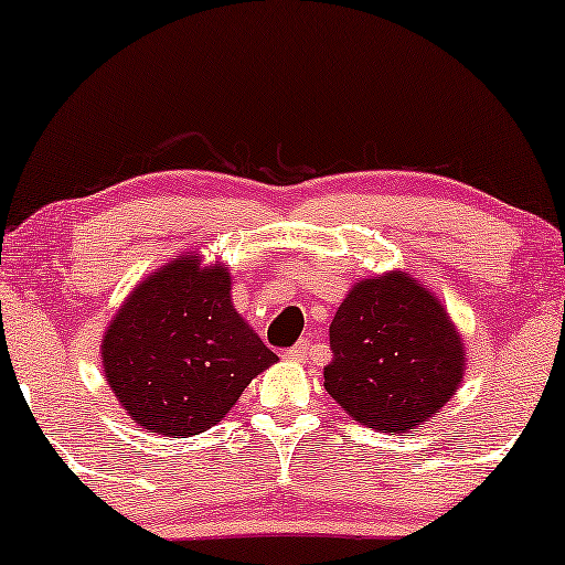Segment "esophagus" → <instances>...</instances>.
<instances>
[{
	"mask_svg": "<svg viewBox=\"0 0 565 565\" xmlns=\"http://www.w3.org/2000/svg\"><path fill=\"white\" fill-rule=\"evenodd\" d=\"M311 342H308V339H300V342L296 344V347H290L288 352H285V358H288L290 362H303V360H308V354H311Z\"/></svg>",
	"mask_w": 565,
	"mask_h": 565,
	"instance_id": "obj_1",
	"label": "esophagus"
}]
</instances>
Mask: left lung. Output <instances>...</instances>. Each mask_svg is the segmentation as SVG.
<instances>
[{
  "label": "left lung",
  "instance_id": "1",
  "mask_svg": "<svg viewBox=\"0 0 565 565\" xmlns=\"http://www.w3.org/2000/svg\"><path fill=\"white\" fill-rule=\"evenodd\" d=\"M329 344V396L365 427L396 435L431 419L466 365L443 303L401 273L354 285L331 321Z\"/></svg>",
  "mask_w": 565,
  "mask_h": 565
}]
</instances>
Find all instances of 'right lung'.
I'll return each mask as SVG.
<instances>
[{
  "mask_svg": "<svg viewBox=\"0 0 565 565\" xmlns=\"http://www.w3.org/2000/svg\"><path fill=\"white\" fill-rule=\"evenodd\" d=\"M275 360L231 303L226 267L203 269L190 254L138 285L103 339L113 393L164 437L211 429Z\"/></svg>",
  "mask_w": 565,
  "mask_h": 565,
  "instance_id": "add662e5",
  "label": "right lung"
}]
</instances>
